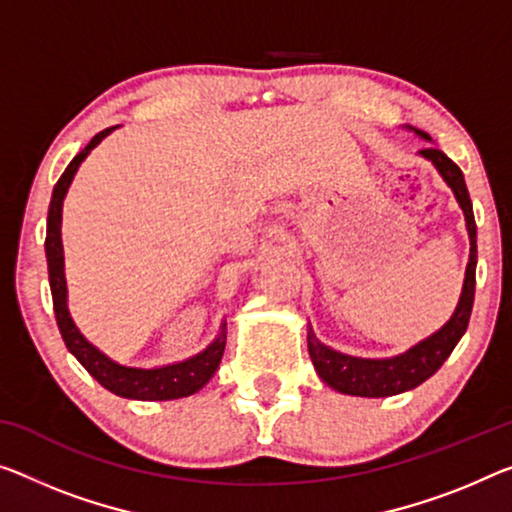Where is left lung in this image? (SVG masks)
I'll return each mask as SVG.
<instances>
[{
    "label": "left lung",
    "instance_id": "8db88e82",
    "mask_svg": "<svg viewBox=\"0 0 512 512\" xmlns=\"http://www.w3.org/2000/svg\"><path fill=\"white\" fill-rule=\"evenodd\" d=\"M414 130L421 139H430L426 132ZM426 160L435 164L439 176L446 180V185L451 187L455 199H458L462 212H465V222L469 231V263L465 272V283H462L460 302L455 306L451 320L446 322L442 329H437L435 334L423 338L421 343H416L403 355L389 357V359H361L352 355H343V352L332 350L329 345L320 343L313 329L309 327L306 341H309V355L313 366L320 375V380L329 384V387L350 393V396H364V398H387L396 396V393L410 391L419 387L421 382H426L430 375H435L442 368L444 361L451 355L455 345L467 332L471 306H474V293H476V219L474 208H471V199L465 185V176L458 164L451 157L439 151L435 146H426L419 151Z\"/></svg>",
    "mask_w": 512,
    "mask_h": 512
}]
</instances>
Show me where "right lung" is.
Instances as JSON below:
<instances>
[{"label":"right lung","instance_id":"right-lung-1","mask_svg":"<svg viewBox=\"0 0 512 512\" xmlns=\"http://www.w3.org/2000/svg\"><path fill=\"white\" fill-rule=\"evenodd\" d=\"M114 128L98 132L80 153L73 157L64 174L57 180L52 192L50 210H47V235H45V256H47V274H50V290L54 316H57L59 332L64 336L66 348L73 352L75 359L89 371L102 387L109 389L121 398L132 400H174L185 398L206 387L208 380L215 375L219 361H222L226 348V322L219 327V334L206 350L199 352L178 364H167L160 368H132L123 366L119 361L109 359L96 345L89 343L84 334L70 318L68 311V288L64 274V245H61V208L70 183L84 162V157L96 148Z\"/></svg>","mask_w":512,"mask_h":512}]
</instances>
